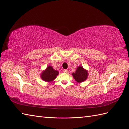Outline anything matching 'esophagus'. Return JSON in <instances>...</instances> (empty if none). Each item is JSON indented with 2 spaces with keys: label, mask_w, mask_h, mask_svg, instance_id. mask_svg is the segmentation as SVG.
<instances>
[{
  "label": "esophagus",
  "mask_w": 129,
  "mask_h": 129,
  "mask_svg": "<svg viewBox=\"0 0 129 129\" xmlns=\"http://www.w3.org/2000/svg\"><path fill=\"white\" fill-rule=\"evenodd\" d=\"M63 72L64 73H68V71L67 69H64L63 71Z\"/></svg>",
  "instance_id": "obj_1"
}]
</instances>
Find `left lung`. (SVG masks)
Segmentation results:
<instances>
[{"mask_svg": "<svg viewBox=\"0 0 129 129\" xmlns=\"http://www.w3.org/2000/svg\"><path fill=\"white\" fill-rule=\"evenodd\" d=\"M72 76L77 83H82L87 79L88 71L82 66H78L75 73H72Z\"/></svg>", "mask_w": 129, "mask_h": 129, "instance_id": "obj_1", "label": "left lung"}]
</instances>
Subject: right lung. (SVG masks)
I'll use <instances>...</instances> for the list:
<instances>
[{"mask_svg":"<svg viewBox=\"0 0 129 129\" xmlns=\"http://www.w3.org/2000/svg\"><path fill=\"white\" fill-rule=\"evenodd\" d=\"M59 72L55 70L52 66H48L40 74L41 79L47 82H52L56 79Z\"/></svg>","mask_w":129,"mask_h":129,"instance_id":"1","label":"right lung"}]
</instances>
